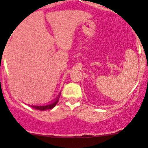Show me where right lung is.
I'll return each instance as SVG.
<instances>
[{
    "instance_id": "right-lung-1",
    "label": "right lung",
    "mask_w": 148,
    "mask_h": 148,
    "mask_svg": "<svg viewBox=\"0 0 148 148\" xmlns=\"http://www.w3.org/2000/svg\"><path fill=\"white\" fill-rule=\"evenodd\" d=\"M60 94H59V96H58L57 99H55L53 102L49 103V104H47V105H30V107H31L34 109H36V110H41V111H44V110H51V109L54 108V107H55V105L57 104L58 101L59 100V98H60Z\"/></svg>"
}]
</instances>
